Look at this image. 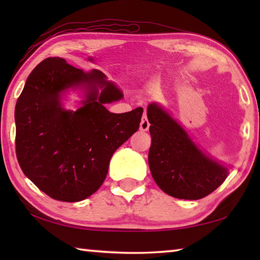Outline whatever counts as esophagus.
<instances>
[{"mask_svg": "<svg viewBox=\"0 0 260 260\" xmlns=\"http://www.w3.org/2000/svg\"><path fill=\"white\" fill-rule=\"evenodd\" d=\"M149 126H150V124H149L148 118L146 114H143L142 119H141V122H140V129L142 132H147L149 129Z\"/></svg>", "mask_w": 260, "mask_h": 260, "instance_id": "obj_1", "label": "esophagus"}]
</instances>
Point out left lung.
<instances>
[{
    "label": "left lung",
    "mask_w": 260,
    "mask_h": 260,
    "mask_svg": "<svg viewBox=\"0 0 260 260\" xmlns=\"http://www.w3.org/2000/svg\"><path fill=\"white\" fill-rule=\"evenodd\" d=\"M147 116L151 135L149 167L162 191L180 200H200L221 186L230 166L201 150L159 104H149Z\"/></svg>",
    "instance_id": "obj_1"
}]
</instances>
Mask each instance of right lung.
Wrapping results in <instances>:
<instances>
[{
    "instance_id": "right-lung-1",
    "label": "right lung",
    "mask_w": 260,
    "mask_h": 260,
    "mask_svg": "<svg viewBox=\"0 0 260 260\" xmlns=\"http://www.w3.org/2000/svg\"><path fill=\"white\" fill-rule=\"evenodd\" d=\"M84 89L76 112L64 109L69 89ZM124 98L107 77L83 72L58 57L42 60L26 80L15 109L16 153L24 174L51 199L79 202L107 178L113 152L139 129L143 109L112 113Z\"/></svg>"
}]
</instances>
